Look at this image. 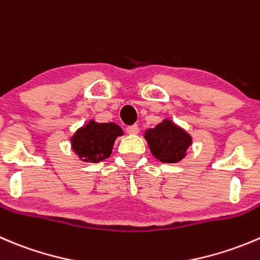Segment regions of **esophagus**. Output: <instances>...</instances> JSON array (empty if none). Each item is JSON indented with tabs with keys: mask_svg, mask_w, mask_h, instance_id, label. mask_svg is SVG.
I'll use <instances>...</instances> for the list:
<instances>
[{
	"mask_svg": "<svg viewBox=\"0 0 260 260\" xmlns=\"http://www.w3.org/2000/svg\"><path fill=\"white\" fill-rule=\"evenodd\" d=\"M138 131H140V128H138L137 124L128 125V127H127V132L129 133V135H137Z\"/></svg>",
	"mask_w": 260,
	"mask_h": 260,
	"instance_id": "34e87169",
	"label": "esophagus"
}]
</instances>
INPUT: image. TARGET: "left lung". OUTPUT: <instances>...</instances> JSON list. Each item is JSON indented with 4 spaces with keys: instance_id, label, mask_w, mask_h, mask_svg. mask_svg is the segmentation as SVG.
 <instances>
[{
    "instance_id": "8db88e82",
    "label": "left lung",
    "mask_w": 260,
    "mask_h": 260,
    "mask_svg": "<svg viewBox=\"0 0 260 260\" xmlns=\"http://www.w3.org/2000/svg\"><path fill=\"white\" fill-rule=\"evenodd\" d=\"M145 138L152 155L161 162H178L185 156L186 148L191 145L190 136L168 119L148 129Z\"/></svg>"
}]
</instances>
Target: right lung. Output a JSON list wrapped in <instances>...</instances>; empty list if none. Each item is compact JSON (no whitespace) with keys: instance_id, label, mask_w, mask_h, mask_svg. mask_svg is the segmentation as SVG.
Returning a JSON list of instances; mask_svg holds the SVG:
<instances>
[{"instance_id":"obj_1","label":"right lung","mask_w":260,"mask_h":260,"mask_svg":"<svg viewBox=\"0 0 260 260\" xmlns=\"http://www.w3.org/2000/svg\"><path fill=\"white\" fill-rule=\"evenodd\" d=\"M120 135L123 131L114 123L90 122L72 137V148L82 161L99 162L110 156L115 138Z\"/></svg>"}]
</instances>
